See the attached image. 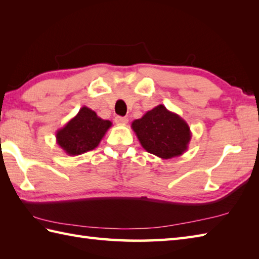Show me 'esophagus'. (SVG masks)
Instances as JSON below:
<instances>
[{"instance_id": "34e87169", "label": "esophagus", "mask_w": 259, "mask_h": 259, "mask_svg": "<svg viewBox=\"0 0 259 259\" xmlns=\"http://www.w3.org/2000/svg\"><path fill=\"white\" fill-rule=\"evenodd\" d=\"M114 121L117 123H119V124H125V123H128V118H125V117H115Z\"/></svg>"}]
</instances>
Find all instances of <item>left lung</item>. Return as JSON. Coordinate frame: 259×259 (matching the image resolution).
I'll list each match as a JSON object with an SVG mask.
<instances>
[{"label": "left lung", "mask_w": 259, "mask_h": 259, "mask_svg": "<svg viewBox=\"0 0 259 259\" xmlns=\"http://www.w3.org/2000/svg\"><path fill=\"white\" fill-rule=\"evenodd\" d=\"M131 128L145 150L161 159L179 157L188 149L191 131L188 123L177 113L159 104L142 118L135 120Z\"/></svg>", "instance_id": "obj_1"}]
</instances>
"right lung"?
I'll list each match as a JSON object with an SVG mask.
<instances>
[{
    "instance_id": "right-lung-1",
    "label": "right lung",
    "mask_w": 259,
    "mask_h": 259,
    "mask_svg": "<svg viewBox=\"0 0 259 259\" xmlns=\"http://www.w3.org/2000/svg\"><path fill=\"white\" fill-rule=\"evenodd\" d=\"M111 125V121L101 119L84 106L57 131V144L68 156H79L97 148Z\"/></svg>"
}]
</instances>
